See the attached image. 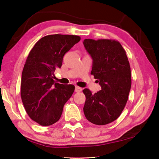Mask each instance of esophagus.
Returning <instances> with one entry per match:
<instances>
[{
    "instance_id": "1",
    "label": "esophagus",
    "mask_w": 159,
    "mask_h": 159,
    "mask_svg": "<svg viewBox=\"0 0 159 159\" xmlns=\"http://www.w3.org/2000/svg\"><path fill=\"white\" fill-rule=\"evenodd\" d=\"M82 90H83L82 88H80V87H79V86H76V87H75V92H76V93L81 92Z\"/></svg>"
}]
</instances>
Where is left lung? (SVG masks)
I'll use <instances>...</instances> for the list:
<instances>
[{"mask_svg": "<svg viewBox=\"0 0 159 159\" xmlns=\"http://www.w3.org/2000/svg\"><path fill=\"white\" fill-rule=\"evenodd\" d=\"M85 50L93 59L91 74L102 90L85 95L83 112L93 124H108L119 117L128 101L131 88L130 66L125 50L119 42L109 39H85Z\"/></svg>", "mask_w": 159, "mask_h": 159, "instance_id": "obj_1", "label": "left lung"}]
</instances>
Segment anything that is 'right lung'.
<instances>
[{
	"mask_svg": "<svg viewBox=\"0 0 159 159\" xmlns=\"http://www.w3.org/2000/svg\"><path fill=\"white\" fill-rule=\"evenodd\" d=\"M80 40L74 35H48L29 54L21 74V98L29 116L41 125L58 121L74 93V85L54 80V72L61 66L64 55Z\"/></svg>",
	"mask_w": 159,
	"mask_h": 159,
	"instance_id": "obj_1",
	"label": "right lung"
}]
</instances>
